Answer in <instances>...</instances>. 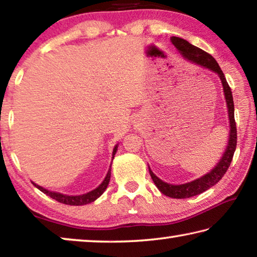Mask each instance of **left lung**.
<instances>
[{"label":"left lung","instance_id":"8db88e82","mask_svg":"<svg viewBox=\"0 0 257 257\" xmlns=\"http://www.w3.org/2000/svg\"><path fill=\"white\" fill-rule=\"evenodd\" d=\"M172 44L175 45L180 53L182 54L185 59H187L190 62L196 63L198 66L210 69V70L216 72L219 75L221 82L223 85V92L225 96V101H227L228 105V113H229V121H230V135H229V142L227 150H225L222 159L219 163L216 164V167L213 169L211 172L206 173L205 176H203L188 184L184 185H171L167 184V182L159 179L153 172L150 170V175L153 179L155 186L158 187L161 193L167 195L169 197L172 198H189L195 195H198L203 193V191L211 188L212 186H214L216 182H219L222 177L225 175V172L230 167L231 163L233 153L236 151L237 146V128H236V121H234V105H233V98H232V92L230 86L228 85L227 79H225L224 73L221 70V68L215 59L213 58L211 54H208L207 52L203 51L198 47L191 45L189 42H187L182 38L179 37H171Z\"/></svg>","mask_w":257,"mask_h":257}]
</instances>
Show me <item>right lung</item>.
<instances>
[{"mask_svg": "<svg viewBox=\"0 0 257 257\" xmlns=\"http://www.w3.org/2000/svg\"><path fill=\"white\" fill-rule=\"evenodd\" d=\"M116 147H118V145L114 147V150H113V158H114V154L116 152ZM110 178H111V169L108 170L105 179L103 180L102 184L99 185L96 189H94L92 191H89V193L84 194V195H79V196H69V195L54 193V191L47 190L45 188H43V187H41V186L34 184V182H33V184L36 186L41 191H43V193L46 194L47 196H50L51 198H53V199H55V201H58L60 203L67 204V205H85V204L94 202L95 199L101 196V195L104 193V190L106 189L108 182H110Z\"/></svg>", "mask_w": 257, "mask_h": 257, "instance_id": "right-lung-1", "label": "right lung"}]
</instances>
